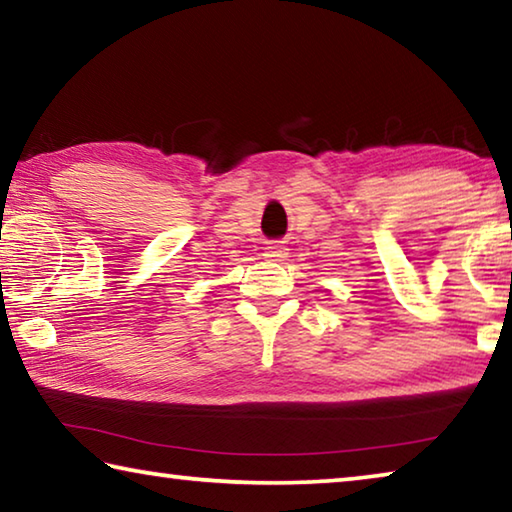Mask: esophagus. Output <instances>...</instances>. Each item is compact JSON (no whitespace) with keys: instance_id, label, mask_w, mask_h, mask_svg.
<instances>
[{"instance_id":"1","label":"esophagus","mask_w":512,"mask_h":512,"mask_svg":"<svg viewBox=\"0 0 512 512\" xmlns=\"http://www.w3.org/2000/svg\"><path fill=\"white\" fill-rule=\"evenodd\" d=\"M284 255H287V248H284L282 244H277V241H273V244H268L264 248V257H268V259H280Z\"/></svg>"}]
</instances>
